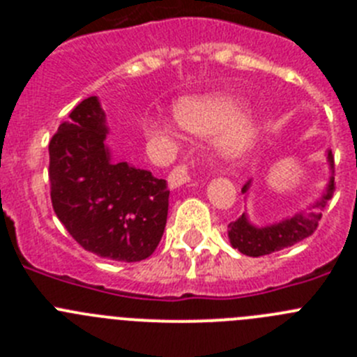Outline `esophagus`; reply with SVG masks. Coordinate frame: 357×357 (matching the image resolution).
<instances>
[{
    "mask_svg": "<svg viewBox=\"0 0 357 357\" xmlns=\"http://www.w3.org/2000/svg\"><path fill=\"white\" fill-rule=\"evenodd\" d=\"M185 182H189L188 168H185L184 164H178V166H175V168L169 172L168 185L169 189H176V188H181V185H184Z\"/></svg>",
    "mask_w": 357,
    "mask_h": 357,
    "instance_id": "34e87169",
    "label": "esophagus"
}]
</instances>
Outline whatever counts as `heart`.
Instances as JSON below:
<instances>
[{"label": "heart", "instance_id": "obj_1", "mask_svg": "<svg viewBox=\"0 0 357 357\" xmlns=\"http://www.w3.org/2000/svg\"><path fill=\"white\" fill-rule=\"evenodd\" d=\"M241 112V103L234 98H185L176 105V119L185 130L197 135H214L227 128ZM148 132H164V123L159 118L144 119ZM255 132L248 119H238L222 141L227 153L245 151L254 143Z\"/></svg>", "mask_w": 357, "mask_h": 357}]
</instances>
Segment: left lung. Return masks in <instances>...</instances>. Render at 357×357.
I'll use <instances>...</instances> for the list:
<instances>
[{
    "label": "left lung",
    "mask_w": 357,
    "mask_h": 357,
    "mask_svg": "<svg viewBox=\"0 0 357 357\" xmlns=\"http://www.w3.org/2000/svg\"><path fill=\"white\" fill-rule=\"evenodd\" d=\"M327 160H329L331 172L334 173V157L331 150L327 151ZM248 189H250V181L243 185L241 193L247 195ZM333 193L334 176H331L324 195L305 213H296L282 220V222L272 223V225H252L248 222L247 214L243 213L236 222L229 223L230 245L238 248L241 254L250 255V257H259V255L272 254V252L291 247V245L302 241V239L311 236L317 230L318 222L321 218V211L327 206V202L333 198Z\"/></svg>",
    "instance_id": "1"
}]
</instances>
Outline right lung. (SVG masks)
Here are the masks:
<instances>
[{"label": "right lung", "instance_id": "right-lung-1", "mask_svg": "<svg viewBox=\"0 0 357 357\" xmlns=\"http://www.w3.org/2000/svg\"><path fill=\"white\" fill-rule=\"evenodd\" d=\"M105 139L100 100L85 98L50 141L53 211L87 252L125 263L143 261L162 238L168 185L146 169L114 162Z\"/></svg>", "mask_w": 357, "mask_h": 357}]
</instances>
